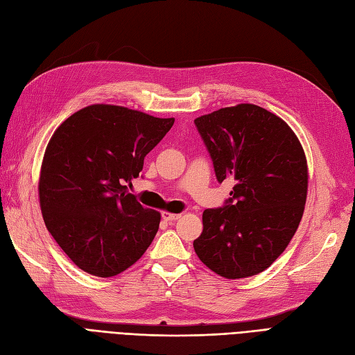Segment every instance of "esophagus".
Returning <instances> with one entry per match:
<instances>
[{"label": "esophagus", "mask_w": 355, "mask_h": 355, "mask_svg": "<svg viewBox=\"0 0 355 355\" xmlns=\"http://www.w3.org/2000/svg\"><path fill=\"white\" fill-rule=\"evenodd\" d=\"M162 219H164L166 223H171V221H178V219L180 218L179 214H170V212H162Z\"/></svg>", "instance_id": "esophagus-1"}]
</instances>
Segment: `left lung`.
I'll list each match as a JSON object with an SVG mask.
<instances>
[{
	"mask_svg": "<svg viewBox=\"0 0 355 355\" xmlns=\"http://www.w3.org/2000/svg\"><path fill=\"white\" fill-rule=\"evenodd\" d=\"M194 123L219 184L236 182L223 207L203 212L196 254L227 279L260 273L285 251L303 216V148L286 122L255 104L219 109Z\"/></svg>",
	"mask_w": 355,
	"mask_h": 355,
	"instance_id": "8db88e82",
	"label": "left lung"
}]
</instances>
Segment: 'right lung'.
I'll return each mask as SVG.
<instances>
[{
	"label": "right lung",
	"instance_id": "obj_1",
	"mask_svg": "<svg viewBox=\"0 0 355 355\" xmlns=\"http://www.w3.org/2000/svg\"><path fill=\"white\" fill-rule=\"evenodd\" d=\"M173 118L92 104L67 118L46 148L38 196L44 224L83 272L109 277L136 263L161 215L128 193Z\"/></svg>",
	"mask_w": 355,
	"mask_h": 355
}]
</instances>
